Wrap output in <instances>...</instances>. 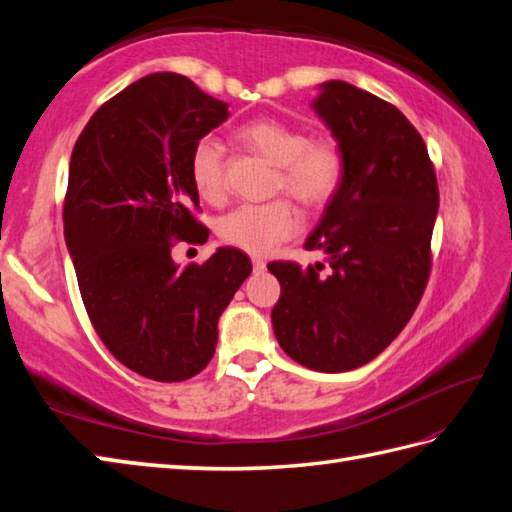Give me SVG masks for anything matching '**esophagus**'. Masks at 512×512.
Listing matches in <instances>:
<instances>
[{
	"instance_id": "34e87169",
	"label": "esophagus",
	"mask_w": 512,
	"mask_h": 512,
	"mask_svg": "<svg viewBox=\"0 0 512 512\" xmlns=\"http://www.w3.org/2000/svg\"><path fill=\"white\" fill-rule=\"evenodd\" d=\"M253 268L257 270V273H262V270L266 268V262L262 257H253Z\"/></svg>"
}]
</instances>
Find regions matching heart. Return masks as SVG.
Segmentation results:
<instances>
[{"mask_svg": "<svg viewBox=\"0 0 512 512\" xmlns=\"http://www.w3.org/2000/svg\"><path fill=\"white\" fill-rule=\"evenodd\" d=\"M246 149L277 167L275 189L288 191L301 206L319 211L339 191L345 158L330 136L308 138L301 127L277 118H257L237 129ZM191 180L209 202H220L226 193L224 149L213 138H202L191 154ZM301 228V215L290 200L244 204L226 213L217 233L226 244L253 255H268Z\"/></svg>", "mask_w": 512, "mask_h": 512, "instance_id": "1", "label": "heart"}]
</instances>
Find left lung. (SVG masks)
I'll return each instance as SVG.
<instances>
[{
	"label": "left lung",
	"instance_id": "1",
	"mask_svg": "<svg viewBox=\"0 0 512 512\" xmlns=\"http://www.w3.org/2000/svg\"><path fill=\"white\" fill-rule=\"evenodd\" d=\"M312 110L339 143L345 171L308 250L323 264L273 262V330L292 361L347 372L372 361L411 319L431 270L436 171L405 114L345 81L319 85Z\"/></svg>",
	"mask_w": 512,
	"mask_h": 512
}]
</instances>
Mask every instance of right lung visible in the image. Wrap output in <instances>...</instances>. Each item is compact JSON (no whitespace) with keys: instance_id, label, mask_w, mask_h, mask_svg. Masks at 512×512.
<instances>
[{"instance_id":"1","label":"right lung","mask_w":512,"mask_h":512,"mask_svg":"<svg viewBox=\"0 0 512 512\" xmlns=\"http://www.w3.org/2000/svg\"><path fill=\"white\" fill-rule=\"evenodd\" d=\"M228 105L176 72H156L101 105L72 149L65 244L81 299L107 350L132 372L180 383L209 365L217 321L253 270L217 248L180 268L173 239L206 242L191 154Z\"/></svg>"}]
</instances>
